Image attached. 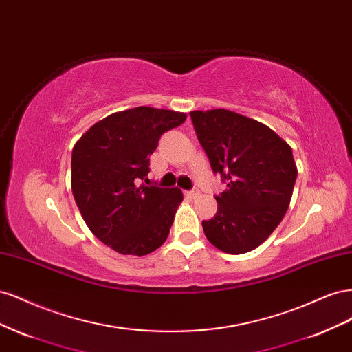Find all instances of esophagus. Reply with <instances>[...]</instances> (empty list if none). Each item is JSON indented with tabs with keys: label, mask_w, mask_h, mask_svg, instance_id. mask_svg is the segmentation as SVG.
Segmentation results:
<instances>
[{
	"label": "esophagus",
	"mask_w": 352,
	"mask_h": 352,
	"mask_svg": "<svg viewBox=\"0 0 352 352\" xmlns=\"http://www.w3.org/2000/svg\"><path fill=\"white\" fill-rule=\"evenodd\" d=\"M186 195H188L189 198H197V197L199 195V189H198V188H194V189H190V190H188V192H186Z\"/></svg>",
	"instance_id": "34e87169"
}]
</instances>
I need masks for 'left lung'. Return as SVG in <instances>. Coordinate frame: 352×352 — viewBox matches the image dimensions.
Returning a JSON list of instances; mask_svg holds the SVG:
<instances>
[{"instance_id": "obj_1", "label": "left lung", "mask_w": 352, "mask_h": 352, "mask_svg": "<svg viewBox=\"0 0 352 352\" xmlns=\"http://www.w3.org/2000/svg\"><path fill=\"white\" fill-rule=\"evenodd\" d=\"M197 138L226 190L216 216L202 221L223 252L252 251L279 226L291 202L296 164L291 146L265 124L229 110L189 113Z\"/></svg>"}]
</instances>
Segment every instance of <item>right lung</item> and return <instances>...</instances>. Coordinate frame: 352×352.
<instances>
[{
  "mask_svg": "<svg viewBox=\"0 0 352 352\" xmlns=\"http://www.w3.org/2000/svg\"><path fill=\"white\" fill-rule=\"evenodd\" d=\"M185 120V113L136 107L95 123L74 145V201L91 232L114 251L141 257L167 239L182 190L140 182L160 138Z\"/></svg>",
  "mask_w": 352,
  "mask_h": 352,
  "instance_id": "add662e5",
  "label": "right lung"
}]
</instances>
